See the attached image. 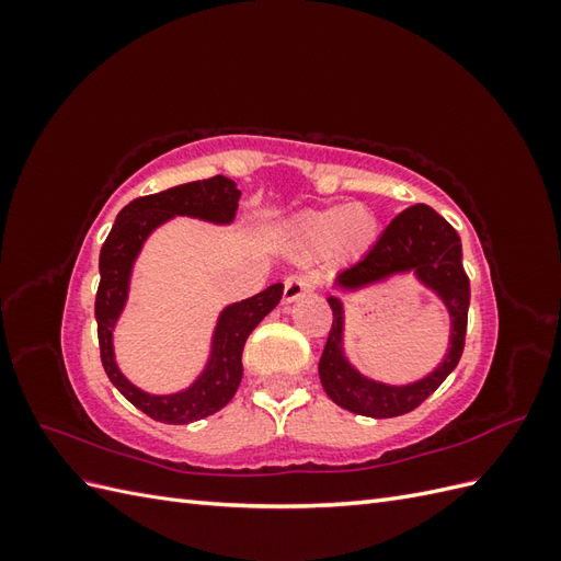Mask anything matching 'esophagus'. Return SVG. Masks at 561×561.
Returning a JSON list of instances; mask_svg holds the SVG:
<instances>
[{"mask_svg":"<svg viewBox=\"0 0 561 561\" xmlns=\"http://www.w3.org/2000/svg\"><path fill=\"white\" fill-rule=\"evenodd\" d=\"M316 287V280H313V276H309V274H293V276H287L285 278V287H283V301L285 304H293V301H297L299 297H304V295H309L311 290Z\"/></svg>","mask_w":561,"mask_h":561,"instance_id":"34e87169","label":"esophagus"}]
</instances>
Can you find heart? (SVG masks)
Segmentation results:
<instances>
[{
  "label": "heart",
  "instance_id": "heart-1",
  "mask_svg": "<svg viewBox=\"0 0 561 561\" xmlns=\"http://www.w3.org/2000/svg\"><path fill=\"white\" fill-rule=\"evenodd\" d=\"M379 236L375 213L365 206H330L299 213L287 227V241L299 254L330 250L336 262L360 260Z\"/></svg>",
  "mask_w": 561,
  "mask_h": 561
}]
</instances>
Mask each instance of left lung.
I'll use <instances>...</instances> for the list:
<instances>
[{"label": "left lung", "instance_id": "1", "mask_svg": "<svg viewBox=\"0 0 561 561\" xmlns=\"http://www.w3.org/2000/svg\"><path fill=\"white\" fill-rule=\"evenodd\" d=\"M400 274H414L419 283L431 287L443 299L451 320L449 348L443 363L419 381L393 386L369 379L346 358L344 301L336 295H330L332 330L325 351L320 355L318 375L330 400L353 414L390 419L412 412L461 360L470 307V280L463 271L461 239L445 217H439L423 203L402 210L383 229L379 241L371 245L365 257L336 276L334 287L342 293H355Z\"/></svg>", "mask_w": 561, "mask_h": 561}]
</instances>
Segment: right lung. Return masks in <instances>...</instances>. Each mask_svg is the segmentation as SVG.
I'll list each match as a JSON object with an SVG mask.
<instances>
[{"label":"right lung","instance_id":"right-lung-1","mask_svg":"<svg viewBox=\"0 0 561 561\" xmlns=\"http://www.w3.org/2000/svg\"><path fill=\"white\" fill-rule=\"evenodd\" d=\"M239 198L241 190L225 175L178 184L173 190L135 198L116 215V222L100 250V285L95 295L100 358L118 393L154 421L182 426L222 410L243 379L241 355L245 339L264 316L278 307L283 283L268 285L264 293L225 307L213 332L208 363L194 383L178 393L151 396L122 375L114 355V328L128 301L133 264L151 231L168 219L182 215L213 225H231L239 210Z\"/></svg>","mask_w":561,"mask_h":561}]
</instances>
